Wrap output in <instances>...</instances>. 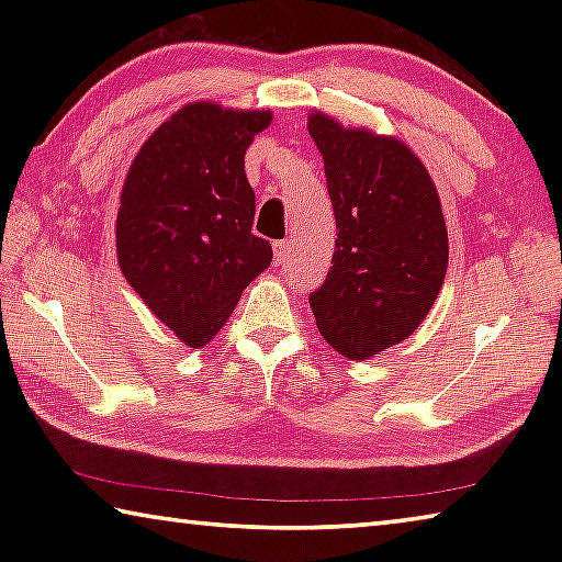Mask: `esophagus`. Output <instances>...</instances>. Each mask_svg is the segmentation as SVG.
<instances>
[{"label": "esophagus", "mask_w": 562, "mask_h": 562, "mask_svg": "<svg viewBox=\"0 0 562 562\" xmlns=\"http://www.w3.org/2000/svg\"><path fill=\"white\" fill-rule=\"evenodd\" d=\"M288 252H290V243H274V262H284V258H288Z\"/></svg>", "instance_id": "34e87169"}]
</instances>
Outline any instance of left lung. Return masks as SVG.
Wrapping results in <instances>:
<instances>
[{
  "label": "left lung",
  "instance_id": "1",
  "mask_svg": "<svg viewBox=\"0 0 562 562\" xmlns=\"http://www.w3.org/2000/svg\"><path fill=\"white\" fill-rule=\"evenodd\" d=\"M325 160L337 240L322 288L310 294L319 335L347 359L406 339L429 315L449 265L441 201L412 148L310 113Z\"/></svg>",
  "mask_w": 562,
  "mask_h": 562
}]
</instances>
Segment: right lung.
<instances>
[{
	"label": "right lung",
	"instance_id": "right-lung-1",
	"mask_svg": "<svg viewBox=\"0 0 562 562\" xmlns=\"http://www.w3.org/2000/svg\"><path fill=\"white\" fill-rule=\"evenodd\" d=\"M270 111L195 101L154 131L121 190L116 255L148 310L188 347L207 345L272 262L252 233L245 150Z\"/></svg>",
	"mask_w": 562,
	"mask_h": 562
}]
</instances>
